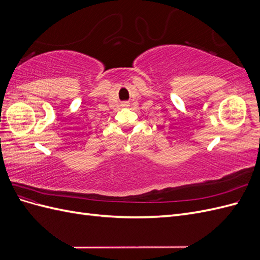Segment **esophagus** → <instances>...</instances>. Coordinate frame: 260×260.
<instances>
[{
    "label": "esophagus",
    "instance_id": "34e87169",
    "mask_svg": "<svg viewBox=\"0 0 260 260\" xmlns=\"http://www.w3.org/2000/svg\"><path fill=\"white\" fill-rule=\"evenodd\" d=\"M122 106H129V105H128V103H123Z\"/></svg>",
    "mask_w": 260,
    "mask_h": 260
}]
</instances>
